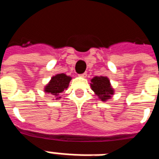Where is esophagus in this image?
I'll use <instances>...</instances> for the list:
<instances>
[{"label": "esophagus", "mask_w": 159, "mask_h": 159, "mask_svg": "<svg viewBox=\"0 0 159 159\" xmlns=\"http://www.w3.org/2000/svg\"><path fill=\"white\" fill-rule=\"evenodd\" d=\"M79 77H87V72H84V73H82V74H79Z\"/></svg>", "instance_id": "esophagus-1"}]
</instances>
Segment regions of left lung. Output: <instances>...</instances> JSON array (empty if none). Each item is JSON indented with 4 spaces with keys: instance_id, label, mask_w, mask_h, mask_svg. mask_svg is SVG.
Here are the masks:
<instances>
[{
    "instance_id": "8db88e82",
    "label": "left lung",
    "mask_w": 159,
    "mask_h": 159,
    "mask_svg": "<svg viewBox=\"0 0 159 159\" xmlns=\"http://www.w3.org/2000/svg\"><path fill=\"white\" fill-rule=\"evenodd\" d=\"M91 82L92 91L103 102H106V100L110 99L111 95L114 94V90L111 87L110 80L106 77H95Z\"/></svg>"
}]
</instances>
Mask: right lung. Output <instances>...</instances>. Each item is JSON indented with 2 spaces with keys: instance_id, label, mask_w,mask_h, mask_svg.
I'll list each match as a JSON object with an SVG mask.
<instances>
[{
  "instance_id": "obj_1",
  "label": "right lung",
  "mask_w": 159,
  "mask_h": 159,
  "mask_svg": "<svg viewBox=\"0 0 159 159\" xmlns=\"http://www.w3.org/2000/svg\"><path fill=\"white\" fill-rule=\"evenodd\" d=\"M72 77H68L64 73H59L51 78L47 86L44 88V92L48 94L57 97V99L61 98L58 97V95L62 93L65 89H67Z\"/></svg>"
}]
</instances>
